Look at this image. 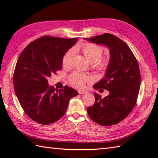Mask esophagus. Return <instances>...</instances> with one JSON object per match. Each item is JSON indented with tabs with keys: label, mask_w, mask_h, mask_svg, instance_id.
<instances>
[{
	"label": "esophagus",
	"mask_w": 158,
	"mask_h": 158,
	"mask_svg": "<svg viewBox=\"0 0 158 158\" xmlns=\"http://www.w3.org/2000/svg\"><path fill=\"white\" fill-rule=\"evenodd\" d=\"M78 92L79 94H87V92L84 91V90H79Z\"/></svg>",
	"instance_id": "obj_1"
}]
</instances>
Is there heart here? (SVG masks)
Returning <instances> with one entry per match:
<instances>
[{
  "label": "heart",
  "mask_w": 158,
  "mask_h": 158,
  "mask_svg": "<svg viewBox=\"0 0 158 158\" xmlns=\"http://www.w3.org/2000/svg\"><path fill=\"white\" fill-rule=\"evenodd\" d=\"M79 49L82 52L89 62L94 63L95 68L99 70H104L106 68L109 60L106 58H100L103 53V49L101 46L94 43H86L80 45ZM73 56L72 50H68L64 54L62 60L63 67L69 68L71 66ZM69 81L73 86L77 88H81L85 85L86 83L91 81V77L82 73L75 71L69 76Z\"/></svg>",
  "instance_id": "obj_1"
}]
</instances>
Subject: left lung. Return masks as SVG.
I'll return each mask as SVG.
<instances>
[{
	"label": "left lung",
	"instance_id": "1",
	"mask_svg": "<svg viewBox=\"0 0 158 158\" xmlns=\"http://www.w3.org/2000/svg\"><path fill=\"white\" fill-rule=\"evenodd\" d=\"M85 39L109 47L110 53L105 77L94 85L96 89L108 90L109 94L102 98L94 93L95 103L88 107V113L102 126L115 125L129 115L136 103L140 85L138 62L128 45L115 35L105 33Z\"/></svg>",
	"mask_w": 158,
	"mask_h": 158
}]
</instances>
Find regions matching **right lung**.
I'll return each mask as SVG.
<instances>
[{"label": "right lung", "mask_w": 158, "mask_h": 158, "mask_svg": "<svg viewBox=\"0 0 158 158\" xmlns=\"http://www.w3.org/2000/svg\"><path fill=\"white\" fill-rule=\"evenodd\" d=\"M78 38L43 36L26 47L19 55L13 73L15 94L23 111L36 123L49 125L64 115L69 100L78 95L65 85L56 89L48 78L62 69L63 56Z\"/></svg>", "instance_id": "1"}]
</instances>
